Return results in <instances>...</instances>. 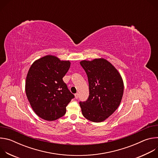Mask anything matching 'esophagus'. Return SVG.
Wrapping results in <instances>:
<instances>
[{"instance_id": "1", "label": "esophagus", "mask_w": 158, "mask_h": 158, "mask_svg": "<svg viewBox=\"0 0 158 158\" xmlns=\"http://www.w3.org/2000/svg\"><path fill=\"white\" fill-rule=\"evenodd\" d=\"M75 98L76 99H78L79 98V93L75 94Z\"/></svg>"}]
</instances>
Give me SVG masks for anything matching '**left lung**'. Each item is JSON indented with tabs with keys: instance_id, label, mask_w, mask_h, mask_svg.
I'll return each mask as SVG.
<instances>
[{
	"instance_id": "obj_1",
	"label": "left lung",
	"mask_w": 158,
	"mask_h": 158,
	"mask_svg": "<svg viewBox=\"0 0 158 158\" xmlns=\"http://www.w3.org/2000/svg\"><path fill=\"white\" fill-rule=\"evenodd\" d=\"M80 64L87 74L89 88L87 100L79 102L82 115L92 122H102L114 113L121 102L123 79L115 67L103 58L84 60Z\"/></svg>"
}]
</instances>
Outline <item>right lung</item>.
I'll list each match as a JSON object with an SVG mask.
<instances>
[{
    "instance_id": "1",
    "label": "right lung",
    "mask_w": 158,
    "mask_h": 158,
    "mask_svg": "<svg viewBox=\"0 0 158 158\" xmlns=\"http://www.w3.org/2000/svg\"><path fill=\"white\" fill-rule=\"evenodd\" d=\"M69 60L48 55L31 65L26 81V93L35 113L52 121L63 116L74 98L62 78L69 69Z\"/></svg>"
}]
</instances>
